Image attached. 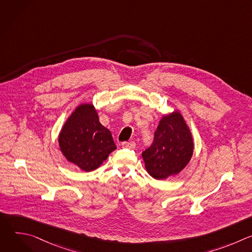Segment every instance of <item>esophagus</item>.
<instances>
[{
  "mask_svg": "<svg viewBox=\"0 0 252 252\" xmlns=\"http://www.w3.org/2000/svg\"><path fill=\"white\" fill-rule=\"evenodd\" d=\"M123 148L126 149H134L135 148V142L134 141H125L122 143Z\"/></svg>",
  "mask_w": 252,
  "mask_h": 252,
  "instance_id": "obj_1",
  "label": "esophagus"
}]
</instances>
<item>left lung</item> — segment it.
<instances>
[{"mask_svg": "<svg viewBox=\"0 0 252 252\" xmlns=\"http://www.w3.org/2000/svg\"><path fill=\"white\" fill-rule=\"evenodd\" d=\"M194 141L189 126L178 110L159 120L151 148L142 153L148 173L156 179L177 175L190 161Z\"/></svg>", "mask_w": 252, "mask_h": 252, "instance_id": "left-lung-1", "label": "left lung"}]
</instances>
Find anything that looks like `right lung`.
<instances>
[{
	"label": "right lung",
	"mask_w": 252,
	"mask_h": 252,
	"mask_svg": "<svg viewBox=\"0 0 252 252\" xmlns=\"http://www.w3.org/2000/svg\"><path fill=\"white\" fill-rule=\"evenodd\" d=\"M63 156L84 171L96 169L117 150L112 132L99 123L92 102H82L65 120L58 136Z\"/></svg>",
	"instance_id": "add662e5"
}]
</instances>
